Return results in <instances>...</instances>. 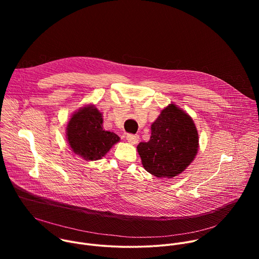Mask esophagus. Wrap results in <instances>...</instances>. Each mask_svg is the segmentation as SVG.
Masks as SVG:
<instances>
[{"label":"esophagus","instance_id":"34e87169","mask_svg":"<svg viewBox=\"0 0 259 259\" xmlns=\"http://www.w3.org/2000/svg\"><path fill=\"white\" fill-rule=\"evenodd\" d=\"M126 139L128 140L129 143L131 144H136L139 140V136L138 135H135V134H127L126 136Z\"/></svg>","mask_w":259,"mask_h":259}]
</instances>
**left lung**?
<instances>
[{"instance_id":"left-lung-1","label":"left lung","mask_w":259,"mask_h":259,"mask_svg":"<svg viewBox=\"0 0 259 259\" xmlns=\"http://www.w3.org/2000/svg\"><path fill=\"white\" fill-rule=\"evenodd\" d=\"M198 145L199 135L192 118L170 104L152 124L151 139L140 142L137 151L147 172L172 178L192 163Z\"/></svg>"}]
</instances>
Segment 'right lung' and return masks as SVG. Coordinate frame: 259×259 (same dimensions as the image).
Listing matches in <instances>:
<instances>
[{
	"instance_id": "add662e5",
	"label": "right lung",
	"mask_w": 259,
	"mask_h": 259,
	"mask_svg": "<svg viewBox=\"0 0 259 259\" xmlns=\"http://www.w3.org/2000/svg\"><path fill=\"white\" fill-rule=\"evenodd\" d=\"M102 115L93 105L73 114L66 128L71 151L87 161L101 159L120 137L102 128Z\"/></svg>"
}]
</instances>
